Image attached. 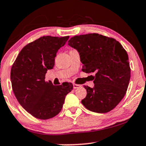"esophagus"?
<instances>
[{"label":"esophagus","instance_id":"obj_1","mask_svg":"<svg viewBox=\"0 0 146 146\" xmlns=\"http://www.w3.org/2000/svg\"><path fill=\"white\" fill-rule=\"evenodd\" d=\"M80 87H81L80 85L76 84H73V88H74V89H77V88H80Z\"/></svg>","mask_w":146,"mask_h":146}]
</instances>
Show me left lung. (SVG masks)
Listing matches in <instances>:
<instances>
[{
  "instance_id": "1",
  "label": "left lung",
  "mask_w": 146,
  "mask_h": 146,
  "mask_svg": "<svg viewBox=\"0 0 146 146\" xmlns=\"http://www.w3.org/2000/svg\"><path fill=\"white\" fill-rule=\"evenodd\" d=\"M68 42L79 52L82 71L96 73L94 88L84 86L87 96L82 100L83 105L98 113L114 109L129 84L131 69L126 50L114 38L96 33L73 36Z\"/></svg>"
}]
</instances>
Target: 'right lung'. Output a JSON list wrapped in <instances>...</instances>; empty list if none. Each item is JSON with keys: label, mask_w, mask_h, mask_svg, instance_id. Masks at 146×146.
<instances>
[{"label": "right lung", "mask_w": 146, "mask_h": 146, "mask_svg": "<svg viewBox=\"0 0 146 146\" xmlns=\"http://www.w3.org/2000/svg\"><path fill=\"white\" fill-rule=\"evenodd\" d=\"M69 36H42L25 45L11 70L12 89L21 106L33 117L53 118L61 111L65 96L73 90L71 83L54 86L45 81L48 69L54 67L55 57Z\"/></svg>", "instance_id": "right-lung-1"}]
</instances>
